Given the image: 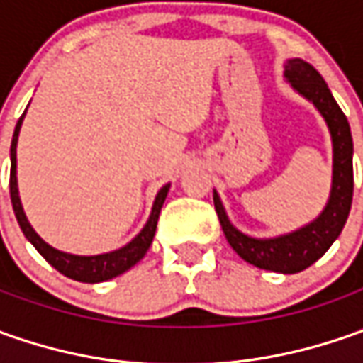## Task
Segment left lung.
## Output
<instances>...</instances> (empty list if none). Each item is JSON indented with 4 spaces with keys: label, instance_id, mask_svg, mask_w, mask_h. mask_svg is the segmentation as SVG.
I'll return each instance as SVG.
<instances>
[{
    "label": "left lung",
    "instance_id": "obj_1",
    "mask_svg": "<svg viewBox=\"0 0 363 363\" xmlns=\"http://www.w3.org/2000/svg\"><path fill=\"white\" fill-rule=\"evenodd\" d=\"M285 78L293 91L299 92L303 99H307L319 111L329 129L333 167H331V189L325 208L313 222L301 226L297 230L272 238H257L244 234L232 224L216 189H214V206L224 236L238 257L264 271L293 274V272L305 271L315 260H319L342 234L345 220L350 216L352 196H354V163H352L354 141H352L350 123L345 119L343 111L335 103L323 77L311 64L301 58L286 60Z\"/></svg>",
    "mask_w": 363,
    "mask_h": 363
}]
</instances>
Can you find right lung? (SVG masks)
Here are the masks:
<instances>
[{"label": "right lung", "instance_id": "1", "mask_svg": "<svg viewBox=\"0 0 363 363\" xmlns=\"http://www.w3.org/2000/svg\"><path fill=\"white\" fill-rule=\"evenodd\" d=\"M23 117H26V113L21 115L18 125H16L13 139H11V149H9V160H11V169H9V196H11L13 214L18 218V224H20L23 236L34 244L35 250L46 258L56 271L62 272L64 277H68V279L80 281V283H103V281L115 279V277H119L125 271H129L131 267H135L141 258L145 257V252L149 250L151 242H153L155 228H157V220H160L161 206H163L165 198H167V191H169L172 184H165L157 191L145 226L141 228V232L133 238L131 242H127L125 246L117 248V250L103 252V255H91V257L70 255V252L58 250V248L50 246L46 240L40 238V234L32 228V224L28 222L26 212L21 208L20 191H18V157H16V149H18V137H20Z\"/></svg>", "mask_w": 363, "mask_h": 363}]
</instances>
